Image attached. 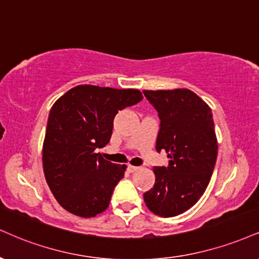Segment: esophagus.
I'll return each mask as SVG.
<instances>
[{
	"instance_id": "esophagus-1",
	"label": "esophagus",
	"mask_w": 259,
	"mask_h": 259,
	"mask_svg": "<svg viewBox=\"0 0 259 259\" xmlns=\"http://www.w3.org/2000/svg\"><path fill=\"white\" fill-rule=\"evenodd\" d=\"M127 171H129V172H135L136 170H139V167L138 166H133V165H127Z\"/></svg>"
}]
</instances>
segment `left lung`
<instances>
[{
	"label": "left lung",
	"mask_w": 259,
	"mask_h": 259,
	"mask_svg": "<svg viewBox=\"0 0 259 259\" xmlns=\"http://www.w3.org/2000/svg\"><path fill=\"white\" fill-rule=\"evenodd\" d=\"M160 119L155 149H164L169 165L154 166L153 188L146 205L160 217L183 213L204 194L217 159L211 108L189 89L143 90Z\"/></svg>",
	"instance_id": "8db88e82"
}]
</instances>
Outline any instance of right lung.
<instances>
[{
	"label": "right lung",
	"mask_w": 259,
	"mask_h": 259,
	"mask_svg": "<svg viewBox=\"0 0 259 259\" xmlns=\"http://www.w3.org/2000/svg\"><path fill=\"white\" fill-rule=\"evenodd\" d=\"M142 99L138 89L84 84L53 105L43 142V171L53 195L68 212L89 219L108 207L126 165L105 160L96 149L110 142L118 111Z\"/></svg>",
	"instance_id": "right-lung-1"
}]
</instances>
